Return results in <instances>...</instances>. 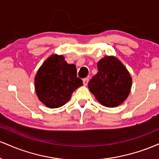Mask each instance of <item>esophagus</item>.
I'll return each mask as SVG.
<instances>
[{"label": "esophagus", "instance_id": "1", "mask_svg": "<svg viewBox=\"0 0 159 159\" xmlns=\"http://www.w3.org/2000/svg\"><path fill=\"white\" fill-rule=\"evenodd\" d=\"M88 82H89V78H84L83 79V84L84 86H87L88 84Z\"/></svg>", "mask_w": 159, "mask_h": 159}]
</instances>
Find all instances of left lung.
<instances>
[{
    "label": "left lung",
    "mask_w": 159,
    "mask_h": 159,
    "mask_svg": "<svg viewBox=\"0 0 159 159\" xmlns=\"http://www.w3.org/2000/svg\"><path fill=\"white\" fill-rule=\"evenodd\" d=\"M98 73L88 84L89 90L101 105L117 107L126 99L132 78L122 62L114 56H105L97 63Z\"/></svg>",
    "instance_id": "left-lung-1"
}]
</instances>
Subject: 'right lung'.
<instances>
[{"label": "right lung", "instance_id": "add662e5", "mask_svg": "<svg viewBox=\"0 0 159 159\" xmlns=\"http://www.w3.org/2000/svg\"><path fill=\"white\" fill-rule=\"evenodd\" d=\"M77 78L75 64H69L63 55L53 54L36 72L34 84L36 96L50 108H57L68 102L72 93L83 85Z\"/></svg>", "mask_w": 159, "mask_h": 159}]
</instances>
